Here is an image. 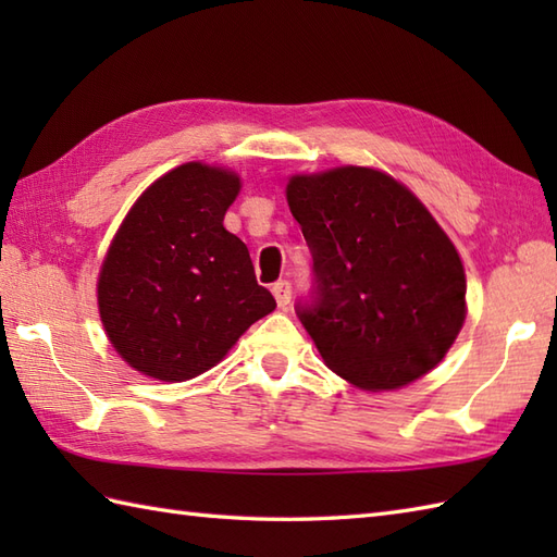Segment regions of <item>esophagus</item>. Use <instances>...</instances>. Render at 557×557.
Listing matches in <instances>:
<instances>
[{"mask_svg": "<svg viewBox=\"0 0 557 557\" xmlns=\"http://www.w3.org/2000/svg\"><path fill=\"white\" fill-rule=\"evenodd\" d=\"M272 294H275V301L280 309H287L292 301V282L289 280H280L272 285Z\"/></svg>", "mask_w": 557, "mask_h": 557, "instance_id": "obj_1", "label": "esophagus"}]
</instances>
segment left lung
Returning <instances> with one entry per match:
<instances>
[{
    "mask_svg": "<svg viewBox=\"0 0 557 557\" xmlns=\"http://www.w3.org/2000/svg\"><path fill=\"white\" fill-rule=\"evenodd\" d=\"M287 200L313 256L294 309L323 361L366 389L429 373L467 313L465 268L431 212L369 168L292 176Z\"/></svg>",
    "mask_w": 557,
    "mask_h": 557,
    "instance_id": "obj_1",
    "label": "left lung"
}]
</instances>
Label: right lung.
Masks as SVG:
<instances>
[{
  "label": "right lung",
  "mask_w": 557,
  "mask_h": 557,
  "mask_svg": "<svg viewBox=\"0 0 557 557\" xmlns=\"http://www.w3.org/2000/svg\"><path fill=\"white\" fill-rule=\"evenodd\" d=\"M236 194V174L186 162L128 210L100 270L98 304L112 347L136 371L196 377L275 309L246 244L222 224Z\"/></svg>",
  "instance_id": "1"
}]
</instances>
